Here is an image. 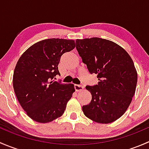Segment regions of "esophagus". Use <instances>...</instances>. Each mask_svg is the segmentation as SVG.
<instances>
[{
	"label": "esophagus",
	"instance_id": "obj_1",
	"mask_svg": "<svg viewBox=\"0 0 149 149\" xmlns=\"http://www.w3.org/2000/svg\"><path fill=\"white\" fill-rule=\"evenodd\" d=\"M75 89L76 91H81L84 90V86L83 85H79V84H75L74 85Z\"/></svg>",
	"mask_w": 149,
	"mask_h": 149
}]
</instances>
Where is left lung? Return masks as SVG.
<instances>
[{"label":"left lung","mask_w":149,"mask_h":149,"mask_svg":"<svg viewBox=\"0 0 149 149\" xmlns=\"http://www.w3.org/2000/svg\"><path fill=\"white\" fill-rule=\"evenodd\" d=\"M76 49L90 73L97 74V85L86 86L91 101L82 107L91 120L108 124L125 112L136 92L138 74L129 54L116 43L99 37L76 40Z\"/></svg>","instance_id":"left-lung-1"}]
</instances>
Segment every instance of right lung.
Listing matches in <instances>:
<instances>
[{"mask_svg":"<svg viewBox=\"0 0 149 149\" xmlns=\"http://www.w3.org/2000/svg\"><path fill=\"white\" fill-rule=\"evenodd\" d=\"M76 46L74 40L47 39L29 47L19 58L13 76L17 100L26 115L40 123L62 116L75 91L73 84L52 79L60 75L61 57Z\"/></svg>","mask_w":149,"mask_h":149,"instance_id":"1","label":"right lung"}]
</instances>
